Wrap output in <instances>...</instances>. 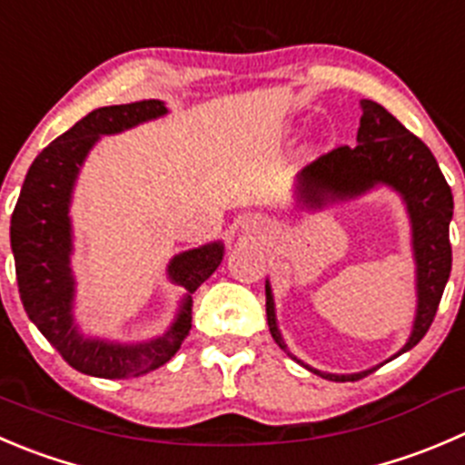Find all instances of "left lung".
Segmentation results:
<instances>
[{"label":"left lung","mask_w":465,"mask_h":465,"mask_svg":"<svg viewBox=\"0 0 465 465\" xmlns=\"http://www.w3.org/2000/svg\"><path fill=\"white\" fill-rule=\"evenodd\" d=\"M361 111L357 145L336 147L306 165L297 177V202L306 209H322L327 202L352 200L375 186H389L402 195L411 220L418 309L411 336L407 345L395 354L400 357L422 341L427 329L434 322L436 309L443 297L452 270L450 220H452L454 202L434 154L420 138L413 136L381 104L363 99ZM265 313L274 342L292 361L302 363L288 350L279 333L270 282H265ZM302 366L329 381H354L377 371L371 368L354 375H331V372L315 371L306 363Z\"/></svg>","instance_id":"obj_1"}]
</instances>
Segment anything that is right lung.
Segmentation results:
<instances>
[{
  "mask_svg": "<svg viewBox=\"0 0 465 465\" xmlns=\"http://www.w3.org/2000/svg\"><path fill=\"white\" fill-rule=\"evenodd\" d=\"M165 113L168 108L159 99L94 108L35 156L13 211L11 250L26 315L61 357L85 375L127 380L170 361L191 331V295L215 272L224 256V245L215 241L182 252L170 261L168 279L186 288V295L163 336L143 342H115L84 336L74 322L70 202L81 165L102 136L120 134Z\"/></svg>",
  "mask_w": 465,
  "mask_h": 465,
  "instance_id": "right-lung-1",
  "label": "right lung"
}]
</instances>
